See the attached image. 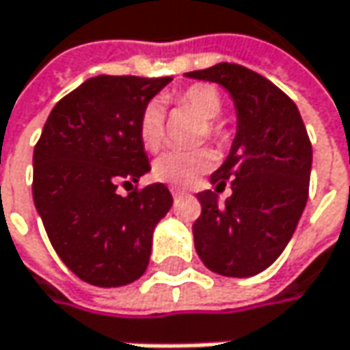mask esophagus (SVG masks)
<instances>
[{"label": "esophagus", "instance_id": "1", "mask_svg": "<svg viewBox=\"0 0 350 350\" xmlns=\"http://www.w3.org/2000/svg\"><path fill=\"white\" fill-rule=\"evenodd\" d=\"M170 192H172V196H174V198H182V196H188V192H186V190H182V188H170Z\"/></svg>", "mask_w": 350, "mask_h": 350}]
</instances>
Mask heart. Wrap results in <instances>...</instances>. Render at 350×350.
<instances>
[{
	"mask_svg": "<svg viewBox=\"0 0 350 350\" xmlns=\"http://www.w3.org/2000/svg\"><path fill=\"white\" fill-rule=\"evenodd\" d=\"M174 103L180 109H186L198 118H202V136H208L216 142L226 140V129L216 120L224 109V98L212 85H192L174 94ZM138 138L146 150H156L164 138V114L156 103H148L138 118ZM214 166V154L208 150H170L158 156L152 164V176L160 182L174 186H190L202 174H206Z\"/></svg>",
	"mask_w": 350,
	"mask_h": 350,
	"instance_id": "obj_1",
	"label": "heart"
}]
</instances>
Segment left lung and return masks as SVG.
I'll use <instances>...</instances> for the list:
<instances>
[{
    "label": "left lung",
    "instance_id": "obj_1",
    "mask_svg": "<svg viewBox=\"0 0 350 350\" xmlns=\"http://www.w3.org/2000/svg\"><path fill=\"white\" fill-rule=\"evenodd\" d=\"M190 79L221 85L237 113L236 138L210 176L216 191L232 184L224 206L212 190L200 192L194 245L204 265L226 278H252L285 250L305 210L313 150L295 103L259 72L217 63Z\"/></svg>",
    "mask_w": 350,
    "mask_h": 350
}]
</instances>
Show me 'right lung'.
I'll return each mask as SVG.
<instances>
[{
    "label": "right lung",
    "instance_id": "right-lung-1",
    "mask_svg": "<svg viewBox=\"0 0 350 350\" xmlns=\"http://www.w3.org/2000/svg\"><path fill=\"white\" fill-rule=\"evenodd\" d=\"M172 77L98 75L63 96L33 150V202L53 250L79 279L120 287L140 278L156 224L172 208L150 170L138 118ZM133 189L118 194V186Z\"/></svg>",
    "mask_w": 350,
    "mask_h": 350
}]
</instances>
